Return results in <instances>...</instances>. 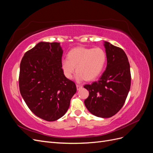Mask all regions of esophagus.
Here are the masks:
<instances>
[{
    "label": "esophagus",
    "mask_w": 153,
    "mask_h": 153,
    "mask_svg": "<svg viewBox=\"0 0 153 153\" xmlns=\"http://www.w3.org/2000/svg\"><path fill=\"white\" fill-rule=\"evenodd\" d=\"M82 87H83L81 85H76V89H77V91H79V90L82 89Z\"/></svg>",
    "instance_id": "esophagus-1"
}]
</instances>
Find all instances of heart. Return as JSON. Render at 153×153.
<instances>
[{
  "label": "heart",
  "instance_id": "1",
  "mask_svg": "<svg viewBox=\"0 0 153 153\" xmlns=\"http://www.w3.org/2000/svg\"><path fill=\"white\" fill-rule=\"evenodd\" d=\"M106 62V53L101 48L76 47L69 51L68 59L62 60L61 68L68 79H71L76 69L75 78L77 82L85 79L91 81L102 73Z\"/></svg>",
  "mask_w": 153,
  "mask_h": 153
}]
</instances>
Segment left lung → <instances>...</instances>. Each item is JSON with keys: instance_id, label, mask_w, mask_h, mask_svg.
<instances>
[{"instance_id": "1", "label": "left lung", "mask_w": 153, "mask_h": 153, "mask_svg": "<svg viewBox=\"0 0 153 153\" xmlns=\"http://www.w3.org/2000/svg\"><path fill=\"white\" fill-rule=\"evenodd\" d=\"M103 45L107 65L98 82L84 86L89 91L84 103L95 116L108 118L117 114L124 104L130 89L131 73L123 50L107 41H104Z\"/></svg>"}]
</instances>
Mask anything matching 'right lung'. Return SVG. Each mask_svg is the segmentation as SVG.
<instances>
[{
  "label": "right lung",
  "mask_w": 153,
  "mask_h": 153,
  "mask_svg": "<svg viewBox=\"0 0 153 153\" xmlns=\"http://www.w3.org/2000/svg\"><path fill=\"white\" fill-rule=\"evenodd\" d=\"M62 53L60 43L41 41L27 51L20 63V94L32 113L47 121L66 113L76 92L75 83L64 75Z\"/></svg>",
  "instance_id": "obj_1"
}]
</instances>
